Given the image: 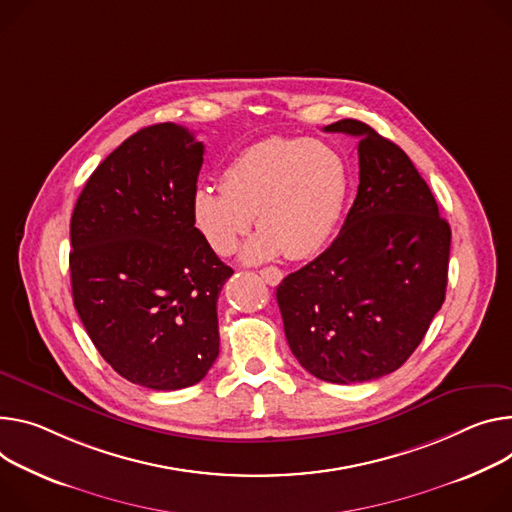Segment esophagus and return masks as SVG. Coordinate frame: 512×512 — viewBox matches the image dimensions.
I'll return each instance as SVG.
<instances>
[{
  "label": "esophagus",
  "instance_id": "34e87169",
  "mask_svg": "<svg viewBox=\"0 0 512 512\" xmlns=\"http://www.w3.org/2000/svg\"><path fill=\"white\" fill-rule=\"evenodd\" d=\"M259 275L263 277V280H265L269 286H277V284L282 282V277H284L282 271L277 269V267H265V269L259 271Z\"/></svg>",
  "mask_w": 512,
  "mask_h": 512
}]
</instances>
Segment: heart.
Returning a JSON list of instances; mask_svg holds the SVG:
<instances>
[{
  "instance_id": "b5f03b06",
  "label": "heart",
  "mask_w": 512,
  "mask_h": 512,
  "mask_svg": "<svg viewBox=\"0 0 512 512\" xmlns=\"http://www.w3.org/2000/svg\"><path fill=\"white\" fill-rule=\"evenodd\" d=\"M347 196L349 169L335 147L271 136L228 161L220 190L194 192L192 216L218 255L237 249L255 216L261 232L247 243L245 261L259 263L280 253L306 259L335 235Z\"/></svg>"
}]
</instances>
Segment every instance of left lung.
Segmentation results:
<instances>
[{
    "instance_id": "obj_1",
    "label": "left lung",
    "mask_w": 512,
    "mask_h": 512,
    "mask_svg": "<svg viewBox=\"0 0 512 512\" xmlns=\"http://www.w3.org/2000/svg\"><path fill=\"white\" fill-rule=\"evenodd\" d=\"M357 198L333 245L277 286L288 345L318 380L359 384L396 371L445 300L451 228L408 155L359 120Z\"/></svg>"
}]
</instances>
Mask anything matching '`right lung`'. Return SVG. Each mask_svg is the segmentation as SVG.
Instances as JSON below:
<instances>
[{
	"label": "right lung",
	"instance_id": "add662e5",
	"mask_svg": "<svg viewBox=\"0 0 512 512\" xmlns=\"http://www.w3.org/2000/svg\"><path fill=\"white\" fill-rule=\"evenodd\" d=\"M202 163L188 128L147 126L91 173L71 216L75 310L116 374L151 390L194 386L218 357L232 269L194 224Z\"/></svg>",
	"mask_w": 512,
	"mask_h": 512
}]
</instances>
